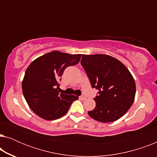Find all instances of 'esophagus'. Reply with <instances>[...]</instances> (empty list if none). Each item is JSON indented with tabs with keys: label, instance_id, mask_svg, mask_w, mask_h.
Instances as JSON below:
<instances>
[{
	"label": "esophagus",
	"instance_id": "obj_1",
	"mask_svg": "<svg viewBox=\"0 0 157 157\" xmlns=\"http://www.w3.org/2000/svg\"><path fill=\"white\" fill-rule=\"evenodd\" d=\"M79 98L81 100H85L86 98V96H79Z\"/></svg>",
	"mask_w": 157,
	"mask_h": 157
}]
</instances>
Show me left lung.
Segmentation results:
<instances>
[{"instance_id":"obj_1","label":"left lung","mask_w":157,"mask_h":157,"mask_svg":"<svg viewBox=\"0 0 157 157\" xmlns=\"http://www.w3.org/2000/svg\"><path fill=\"white\" fill-rule=\"evenodd\" d=\"M81 63L92 88L98 90L94 109L89 117L100 122H113L132 106L136 84L129 71L121 61L104 54L82 55Z\"/></svg>"}]
</instances>
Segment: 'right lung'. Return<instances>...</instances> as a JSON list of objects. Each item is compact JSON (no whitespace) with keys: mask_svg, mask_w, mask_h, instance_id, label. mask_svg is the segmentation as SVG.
<instances>
[{"mask_svg":"<svg viewBox=\"0 0 157 157\" xmlns=\"http://www.w3.org/2000/svg\"><path fill=\"white\" fill-rule=\"evenodd\" d=\"M81 57V54L54 51L31 62L25 71L22 89L27 104L36 115L48 121L58 119L78 99L77 96L60 94L58 81L64 70L76 65Z\"/></svg>","mask_w":157,"mask_h":157,"instance_id":"add662e5","label":"right lung"}]
</instances>
